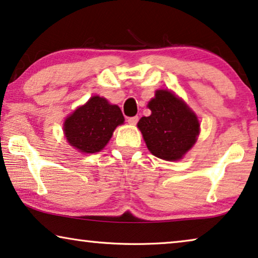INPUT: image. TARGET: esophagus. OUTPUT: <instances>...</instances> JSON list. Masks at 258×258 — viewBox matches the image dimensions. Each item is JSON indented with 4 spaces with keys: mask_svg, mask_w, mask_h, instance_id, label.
Wrapping results in <instances>:
<instances>
[{
    "mask_svg": "<svg viewBox=\"0 0 258 258\" xmlns=\"http://www.w3.org/2000/svg\"><path fill=\"white\" fill-rule=\"evenodd\" d=\"M138 116H131V118L127 119V122L130 123V125H136L137 122H138Z\"/></svg>",
    "mask_w": 258,
    "mask_h": 258,
    "instance_id": "esophagus-1",
    "label": "esophagus"
}]
</instances>
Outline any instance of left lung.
Returning <instances> with one entry per match:
<instances>
[{
    "mask_svg": "<svg viewBox=\"0 0 258 258\" xmlns=\"http://www.w3.org/2000/svg\"><path fill=\"white\" fill-rule=\"evenodd\" d=\"M147 107L152 113L138 122L147 149L160 159H181L197 142L201 130L197 115L167 89H158Z\"/></svg>",
    "mask_w": 258,
    "mask_h": 258,
    "instance_id": "1",
    "label": "left lung"
}]
</instances>
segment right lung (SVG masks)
Instances as JSON below:
<instances>
[{
	"instance_id": "add662e5",
	"label": "right lung",
	"mask_w": 258,
	"mask_h": 258,
	"mask_svg": "<svg viewBox=\"0 0 258 258\" xmlns=\"http://www.w3.org/2000/svg\"><path fill=\"white\" fill-rule=\"evenodd\" d=\"M116 105L94 95L78 107L63 122V132L71 146L82 153H95L107 145L116 126L123 123Z\"/></svg>"
}]
</instances>
